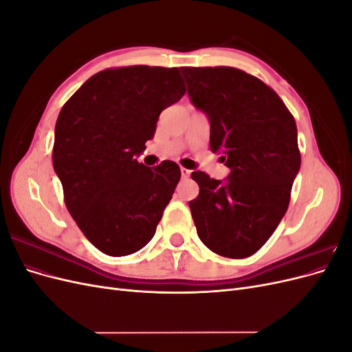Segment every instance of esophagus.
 <instances>
[{
  "label": "esophagus",
  "mask_w": 352,
  "mask_h": 352,
  "mask_svg": "<svg viewBox=\"0 0 352 352\" xmlns=\"http://www.w3.org/2000/svg\"><path fill=\"white\" fill-rule=\"evenodd\" d=\"M180 175H182V179H188L190 176V170L182 167V168H180Z\"/></svg>",
  "instance_id": "34e87169"
}]
</instances>
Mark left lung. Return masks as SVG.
Masks as SVG:
<instances>
[{
    "label": "left lung",
    "mask_w": 352,
    "mask_h": 352,
    "mask_svg": "<svg viewBox=\"0 0 352 352\" xmlns=\"http://www.w3.org/2000/svg\"><path fill=\"white\" fill-rule=\"evenodd\" d=\"M188 95L210 120V150L230 168L225 180L194 172L189 201L208 250L245 258L273 235L301 167L294 116L270 87L235 67H182Z\"/></svg>",
    "instance_id": "obj_1"
}]
</instances>
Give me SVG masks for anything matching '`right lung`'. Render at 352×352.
Listing matches in <instances>:
<instances>
[{"label":"right lung","instance_id":"1","mask_svg":"<svg viewBox=\"0 0 352 352\" xmlns=\"http://www.w3.org/2000/svg\"><path fill=\"white\" fill-rule=\"evenodd\" d=\"M186 88L179 69L131 66L94 74L63 105L52 164L73 220L101 252L144 248L176 189L180 168L138 163L158 116Z\"/></svg>","mask_w":352,"mask_h":352}]
</instances>
